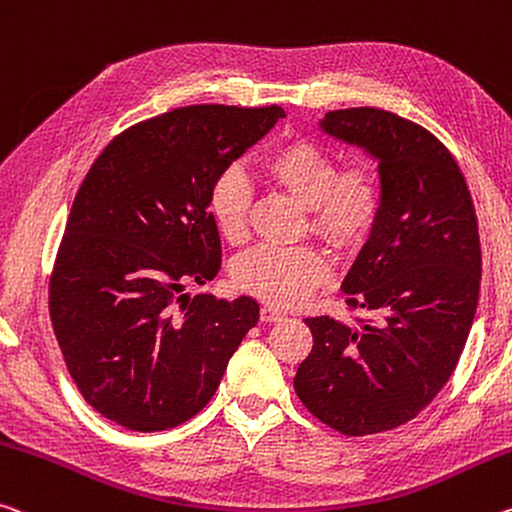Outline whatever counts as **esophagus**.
Instances as JSON below:
<instances>
[{"instance_id": "obj_1", "label": "esophagus", "mask_w": 512, "mask_h": 512, "mask_svg": "<svg viewBox=\"0 0 512 512\" xmlns=\"http://www.w3.org/2000/svg\"><path fill=\"white\" fill-rule=\"evenodd\" d=\"M259 319H262L264 323H275V321L285 319V314H282L280 310H275V307H271V305H264L262 310H259Z\"/></svg>"}]
</instances>
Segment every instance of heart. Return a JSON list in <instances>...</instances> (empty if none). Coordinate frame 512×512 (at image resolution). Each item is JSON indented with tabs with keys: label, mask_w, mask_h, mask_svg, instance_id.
<instances>
[{
	"label": "heart",
	"mask_w": 512,
	"mask_h": 512,
	"mask_svg": "<svg viewBox=\"0 0 512 512\" xmlns=\"http://www.w3.org/2000/svg\"><path fill=\"white\" fill-rule=\"evenodd\" d=\"M259 170L307 207L312 230L332 246H355L378 221L383 207L378 177L362 166L337 173L335 159L310 141L278 145L264 154ZM248 205V182L237 168L223 170L209 191V212L227 241H239L246 232ZM328 273V259L319 250L259 246L237 259L232 280L246 294L287 307L323 285Z\"/></svg>",
	"instance_id": "heart-1"
}]
</instances>
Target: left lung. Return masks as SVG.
I'll return each instance as SVG.
<instances>
[{
	"label": "left lung",
	"instance_id": "obj_1",
	"mask_svg": "<svg viewBox=\"0 0 512 512\" xmlns=\"http://www.w3.org/2000/svg\"><path fill=\"white\" fill-rule=\"evenodd\" d=\"M319 127L378 161L383 207L342 282L348 307L376 319H305L314 346L294 389L316 419L360 437L415 419L451 378L478 305L481 241L465 177L428 129L373 107L328 111Z\"/></svg>",
	"mask_w": 512,
	"mask_h": 512
}]
</instances>
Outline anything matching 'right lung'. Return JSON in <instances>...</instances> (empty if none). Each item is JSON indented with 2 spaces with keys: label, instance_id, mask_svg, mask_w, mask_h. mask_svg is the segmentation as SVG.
<instances>
[{
  "label": "right lung",
  "instance_id": "1",
  "mask_svg": "<svg viewBox=\"0 0 512 512\" xmlns=\"http://www.w3.org/2000/svg\"><path fill=\"white\" fill-rule=\"evenodd\" d=\"M282 107H182L125 129L81 182L50 280L63 360L88 405L129 431L205 408L259 319L250 296H189L221 269L209 191Z\"/></svg>",
  "mask_w": 512,
  "mask_h": 512
}]
</instances>
